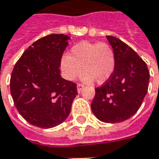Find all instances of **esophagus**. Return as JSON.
Wrapping results in <instances>:
<instances>
[{"label": "esophagus", "instance_id": "obj_1", "mask_svg": "<svg viewBox=\"0 0 159 159\" xmlns=\"http://www.w3.org/2000/svg\"><path fill=\"white\" fill-rule=\"evenodd\" d=\"M76 87H77V92H78V93H80V92L82 91V90L84 89V85L80 84H78Z\"/></svg>", "mask_w": 159, "mask_h": 159}]
</instances>
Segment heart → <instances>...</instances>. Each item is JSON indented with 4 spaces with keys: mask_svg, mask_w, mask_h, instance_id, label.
I'll return each instance as SVG.
<instances>
[{
    "mask_svg": "<svg viewBox=\"0 0 159 159\" xmlns=\"http://www.w3.org/2000/svg\"><path fill=\"white\" fill-rule=\"evenodd\" d=\"M61 69L66 79L74 81L83 73L85 84L96 81L98 84L107 83L115 69V54L107 43L82 41L70 49L61 60Z\"/></svg>",
    "mask_w": 159,
    "mask_h": 159,
    "instance_id": "heart-1",
    "label": "heart"
}]
</instances>
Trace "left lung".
<instances>
[{"label":"left lung","instance_id":"8db88e82","mask_svg":"<svg viewBox=\"0 0 159 159\" xmlns=\"http://www.w3.org/2000/svg\"><path fill=\"white\" fill-rule=\"evenodd\" d=\"M115 54L112 77L96 88L91 110L106 123L122 122L138 111L147 94L150 72L146 63L126 43L107 36Z\"/></svg>","mask_w":159,"mask_h":159}]
</instances>
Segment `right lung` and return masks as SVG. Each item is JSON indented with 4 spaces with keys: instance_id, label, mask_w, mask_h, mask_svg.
I'll return each mask as SVG.
<instances>
[{
    "instance_id": "1",
    "label": "right lung",
    "mask_w": 159,
    "mask_h": 159,
    "mask_svg": "<svg viewBox=\"0 0 159 159\" xmlns=\"http://www.w3.org/2000/svg\"><path fill=\"white\" fill-rule=\"evenodd\" d=\"M69 36L51 34L35 41L16 63L10 93L22 117L41 129L56 127L68 118L77 95L76 84L61 75Z\"/></svg>"
}]
</instances>
